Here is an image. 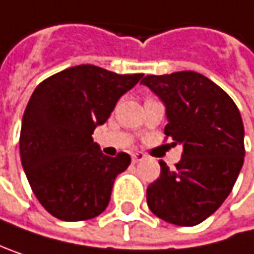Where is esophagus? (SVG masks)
Masks as SVG:
<instances>
[{"label": "esophagus", "mask_w": 254, "mask_h": 254, "mask_svg": "<svg viewBox=\"0 0 254 254\" xmlns=\"http://www.w3.org/2000/svg\"><path fill=\"white\" fill-rule=\"evenodd\" d=\"M145 154L143 152H136V154H133L131 155V160H133V163H139V161H142V160H145Z\"/></svg>", "instance_id": "obj_1"}]
</instances>
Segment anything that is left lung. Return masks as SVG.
Listing matches in <instances>:
<instances>
[{
    "label": "left lung",
    "instance_id": "obj_1",
    "mask_svg": "<svg viewBox=\"0 0 254 254\" xmlns=\"http://www.w3.org/2000/svg\"><path fill=\"white\" fill-rule=\"evenodd\" d=\"M140 82L166 105L164 134L184 146L175 170L160 161L161 175L146 190L148 207L169 223L198 225L222 205L243 167L240 111L219 85L193 70L146 75Z\"/></svg>",
    "mask_w": 254,
    "mask_h": 254
}]
</instances>
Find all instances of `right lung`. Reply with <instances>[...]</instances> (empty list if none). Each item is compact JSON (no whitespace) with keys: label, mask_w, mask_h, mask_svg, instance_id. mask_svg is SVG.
I'll return each instance as SVG.
<instances>
[{"label":"right lung","mask_w":254,"mask_h":254,"mask_svg":"<svg viewBox=\"0 0 254 254\" xmlns=\"http://www.w3.org/2000/svg\"><path fill=\"white\" fill-rule=\"evenodd\" d=\"M142 76L79 64L34 90L22 120L20 160L35 196L52 216L78 222L108 207L114 181L131 158L126 152L105 155L91 134Z\"/></svg>","instance_id":"1"}]
</instances>
